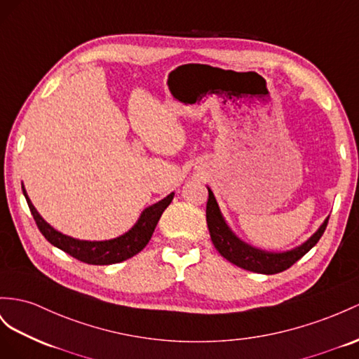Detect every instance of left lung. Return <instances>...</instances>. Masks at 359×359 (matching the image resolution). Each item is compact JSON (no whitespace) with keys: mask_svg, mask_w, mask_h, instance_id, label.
<instances>
[{"mask_svg":"<svg viewBox=\"0 0 359 359\" xmlns=\"http://www.w3.org/2000/svg\"><path fill=\"white\" fill-rule=\"evenodd\" d=\"M209 198L206 205V222L215 249L218 253L226 258L229 262L235 264L236 267L249 270L261 274H274L290 269L294 262H297L303 255H306L314 247L323 235L327 226L326 218L317 232L312 235L305 243L294 247L287 252H269L258 249L250 244L244 243L241 238H238L232 231L219 210V206L214 197V192L208 188Z\"/></svg>","mask_w":359,"mask_h":359,"instance_id":"8db88e82","label":"left lung"}]
</instances>
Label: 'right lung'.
Masks as SVG:
<instances>
[{"label":"right lung","mask_w":359,"mask_h":359,"mask_svg":"<svg viewBox=\"0 0 359 359\" xmlns=\"http://www.w3.org/2000/svg\"><path fill=\"white\" fill-rule=\"evenodd\" d=\"M22 192L27 203H29L34 222L38 224L41 233L45 236V240L51 243L54 247H57V249L71 255L72 258L90 265L118 264L132 258L136 253H140L144 247L149 244L162 212L168 208L174 197V192H171V194L158 201V203L145 208L140 218H137V222L133 224V227L128 229L126 233L106 241H86L77 240V238H72L56 231V229L45 222L38 210H36L32 200L27 196L24 185Z\"/></svg>","instance_id":"1"}]
</instances>
